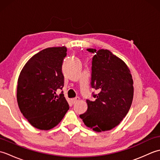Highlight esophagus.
<instances>
[{"label":"esophagus","mask_w":160,"mask_h":160,"mask_svg":"<svg viewBox=\"0 0 160 160\" xmlns=\"http://www.w3.org/2000/svg\"><path fill=\"white\" fill-rule=\"evenodd\" d=\"M79 100H80V98L79 97H76V98H73V99H71V101H72V102L74 104V103L77 102L78 101H79Z\"/></svg>","instance_id":"34e87169"}]
</instances>
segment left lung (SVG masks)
Listing matches in <instances>:
<instances>
[{"label": "left lung", "instance_id": "left-lung-1", "mask_svg": "<svg viewBox=\"0 0 160 160\" xmlns=\"http://www.w3.org/2000/svg\"><path fill=\"white\" fill-rule=\"evenodd\" d=\"M92 60L91 87L98 90L94 101L87 100V112L80 115L94 131H109L120 123L130 109L133 98V80L123 60L107 49H87Z\"/></svg>", "mask_w": 160, "mask_h": 160}]
</instances>
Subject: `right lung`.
Listing matches in <instances>:
<instances>
[{
    "mask_svg": "<svg viewBox=\"0 0 160 160\" xmlns=\"http://www.w3.org/2000/svg\"><path fill=\"white\" fill-rule=\"evenodd\" d=\"M66 56V47H49L33 56L20 73L18 107L31 125L40 130L55 127L69 109L63 93L58 98L55 96L64 87L62 65Z\"/></svg>",
    "mask_w": 160,
    "mask_h": 160,
    "instance_id": "right-lung-1",
    "label": "right lung"
}]
</instances>
